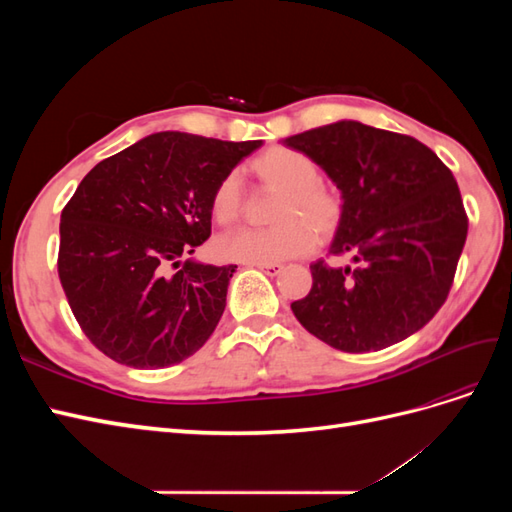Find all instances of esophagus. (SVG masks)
Segmentation results:
<instances>
[{"mask_svg": "<svg viewBox=\"0 0 512 512\" xmlns=\"http://www.w3.org/2000/svg\"><path fill=\"white\" fill-rule=\"evenodd\" d=\"M254 267H258L260 271H265L267 275H280L282 273V269H284V265H280V262H267V265H254Z\"/></svg>", "mask_w": 512, "mask_h": 512, "instance_id": "obj_1", "label": "esophagus"}]
</instances>
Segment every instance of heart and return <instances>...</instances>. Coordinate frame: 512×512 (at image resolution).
<instances>
[{"instance_id": "obj_1", "label": "heart", "mask_w": 512, "mask_h": 512, "mask_svg": "<svg viewBox=\"0 0 512 512\" xmlns=\"http://www.w3.org/2000/svg\"><path fill=\"white\" fill-rule=\"evenodd\" d=\"M252 173L267 188L280 192L271 211L275 226L241 228L220 237L218 254L226 260L267 265L297 258L314 250L316 237L329 239L342 224L344 203L320 181L318 166L299 151L271 147L252 162ZM243 211V192L235 175L224 177L211 196V213L218 224L230 226Z\"/></svg>"}]
</instances>
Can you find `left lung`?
Returning <instances> with one entry per match:
<instances>
[{"label": "left lung", "instance_id": "1", "mask_svg": "<svg viewBox=\"0 0 512 512\" xmlns=\"http://www.w3.org/2000/svg\"><path fill=\"white\" fill-rule=\"evenodd\" d=\"M342 192L331 254L354 265L312 267L294 301L303 327L342 352H371L410 337L436 316L453 286L468 215L451 170L412 136L335 121L284 138Z\"/></svg>", "mask_w": 512, "mask_h": 512}]
</instances>
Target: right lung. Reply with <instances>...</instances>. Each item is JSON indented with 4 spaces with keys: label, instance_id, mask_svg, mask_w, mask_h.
I'll return each mask as SVG.
<instances>
[{
    "label": "right lung",
    "instance_id": "add662e5",
    "mask_svg": "<svg viewBox=\"0 0 512 512\" xmlns=\"http://www.w3.org/2000/svg\"><path fill=\"white\" fill-rule=\"evenodd\" d=\"M262 141L156 132L102 160L61 211L57 271L74 318L108 359L160 369L192 356L237 265H203L211 196Z\"/></svg>",
    "mask_w": 512,
    "mask_h": 512
}]
</instances>
